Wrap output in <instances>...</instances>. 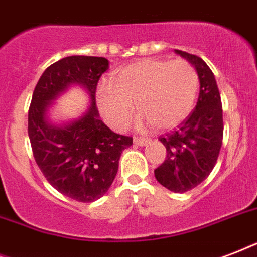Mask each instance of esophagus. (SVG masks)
Instances as JSON below:
<instances>
[{"instance_id":"1","label":"esophagus","mask_w":257,"mask_h":257,"mask_svg":"<svg viewBox=\"0 0 257 257\" xmlns=\"http://www.w3.org/2000/svg\"><path fill=\"white\" fill-rule=\"evenodd\" d=\"M135 144L136 145H140V147H144V145H147L149 143L148 139H145V137H135Z\"/></svg>"}]
</instances>
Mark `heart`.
Here are the masks:
<instances>
[{
	"instance_id": "1",
	"label": "heart",
	"mask_w": 257,
	"mask_h": 257,
	"mask_svg": "<svg viewBox=\"0 0 257 257\" xmlns=\"http://www.w3.org/2000/svg\"><path fill=\"white\" fill-rule=\"evenodd\" d=\"M199 88V76L191 62L144 58L125 66L114 84L101 82L96 92L101 114L114 129H125L135 117V104L143 121L156 128H173L191 113Z\"/></svg>"
}]
</instances>
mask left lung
<instances>
[{"label":"left lung","instance_id":"left-lung-1","mask_svg":"<svg viewBox=\"0 0 257 257\" xmlns=\"http://www.w3.org/2000/svg\"><path fill=\"white\" fill-rule=\"evenodd\" d=\"M195 66L200 81L199 100L193 112L159 140L167 149L164 163L155 169L159 183L175 193H184L207 179L223 144V106L215 76L195 54L175 50Z\"/></svg>","mask_w":257,"mask_h":257}]
</instances>
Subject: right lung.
I'll use <instances>...</instances> for the list:
<instances>
[{"mask_svg":"<svg viewBox=\"0 0 257 257\" xmlns=\"http://www.w3.org/2000/svg\"><path fill=\"white\" fill-rule=\"evenodd\" d=\"M109 61L104 57L69 56L48 66L34 88L28 133L34 160L45 179L66 197L92 203L108 192L117 175L131 136L117 135L100 118L96 88ZM70 85H80L89 94L91 106L77 120L54 125L47 118L51 102Z\"/></svg>","mask_w":257,"mask_h":257,"instance_id":"right-lung-1","label":"right lung"}]
</instances>
